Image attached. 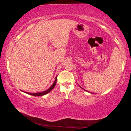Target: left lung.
I'll return each instance as SVG.
<instances>
[{"label": "left lung", "instance_id": "1", "mask_svg": "<svg viewBox=\"0 0 131 131\" xmlns=\"http://www.w3.org/2000/svg\"><path fill=\"white\" fill-rule=\"evenodd\" d=\"M82 88V89H83V88ZM83 90H85L84 89H83ZM85 91H86V90H85ZM88 92H89V91H88Z\"/></svg>", "mask_w": 131, "mask_h": 131}]
</instances>
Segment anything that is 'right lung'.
Wrapping results in <instances>:
<instances>
[{
    "label": "right lung",
    "instance_id": "obj_1",
    "mask_svg": "<svg viewBox=\"0 0 131 131\" xmlns=\"http://www.w3.org/2000/svg\"><path fill=\"white\" fill-rule=\"evenodd\" d=\"M57 76L55 77V81L54 82V83L52 84V85L51 86V87L47 89V90L44 91L43 92H37V93H30V92H24V91H22L26 93V94H28L29 95H33V96H43V95H44L46 94H48V92H50L51 91L53 88H54V87L56 85V83H57Z\"/></svg>",
    "mask_w": 131,
    "mask_h": 131
}]
</instances>
